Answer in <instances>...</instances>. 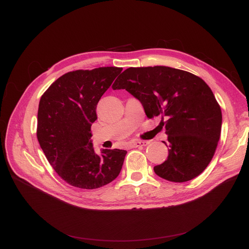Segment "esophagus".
Here are the masks:
<instances>
[{
    "instance_id": "34e87169",
    "label": "esophagus",
    "mask_w": 249,
    "mask_h": 249,
    "mask_svg": "<svg viewBox=\"0 0 249 249\" xmlns=\"http://www.w3.org/2000/svg\"><path fill=\"white\" fill-rule=\"evenodd\" d=\"M147 144H149V141H145V140H135L130 143V145L132 147H140V146H146Z\"/></svg>"
}]
</instances>
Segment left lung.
<instances>
[{"instance_id":"left-lung-1","label":"left lung","mask_w":249,"mask_h":249,"mask_svg":"<svg viewBox=\"0 0 249 249\" xmlns=\"http://www.w3.org/2000/svg\"><path fill=\"white\" fill-rule=\"evenodd\" d=\"M112 88L139 100L148 118L161 116L169 149L167 160L153 167L156 175L184 182L204 172L220 139L222 113L201 77L168 67L129 68Z\"/></svg>"}]
</instances>
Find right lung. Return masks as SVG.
<instances>
[{
	"mask_svg": "<svg viewBox=\"0 0 249 249\" xmlns=\"http://www.w3.org/2000/svg\"><path fill=\"white\" fill-rule=\"evenodd\" d=\"M122 68L78 70L58 77L39 102L37 139L47 160L71 186L94 190L119 176L126 150L102 149L97 154L90 126L97 105Z\"/></svg>",
	"mask_w": 249,
	"mask_h": 249,
	"instance_id": "right-lung-1",
	"label": "right lung"
}]
</instances>
